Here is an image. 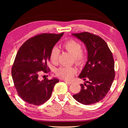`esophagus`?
<instances>
[{
    "label": "esophagus",
    "mask_w": 128,
    "mask_h": 128,
    "mask_svg": "<svg viewBox=\"0 0 128 128\" xmlns=\"http://www.w3.org/2000/svg\"><path fill=\"white\" fill-rule=\"evenodd\" d=\"M65 82H66V84H69V85H71L72 84V81H67V80H65Z\"/></svg>",
    "instance_id": "1"
}]
</instances>
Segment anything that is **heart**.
<instances>
[{
	"label": "heart",
	"instance_id": "1",
	"mask_svg": "<svg viewBox=\"0 0 128 128\" xmlns=\"http://www.w3.org/2000/svg\"><path fill=\"white\" fill-rule=\"evenodd\" d=\"M63 47L68 52L74 56V61L76 64L82 65L85 62V56L84 54L81 53L82 47L78 42L75 40H71L65 43ZM59 55V49L54 47L50 51V59L53 63H56L58 61ZM76 70L73 67H64L62 66L56 70V75L59 77L65 79H69L71 78L73 75L75 74Z\"/></svg>",
	"mask_w": 128,
	"mask_h": 128
}]
</instances>
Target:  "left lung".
<instances>
[{
  "label": "left lung",
  "mask_w": 128,
  "mask_h": 128,
  "mask_svg": "<svg viewBox=\"0 0 128 128\" xmlns=\"http://www.w3.org/2000/svg\"><path fill=\"white\" fill-rule=\"evenodd\" d=\"M72 35L84 43L88 52V61L78 78L88 81L80 84L81 91L73 97L81 104H94L106 96L114 79L112 53L104 40L96 35L86 32Z\"/></svg>",
  "instance_id": "left-lung-1"
}]
</instances>
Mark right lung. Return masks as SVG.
Segmentation results:
<instances>
[{"label": "right lung", "mask_w": 128, "mask_h": 128, "mask_svg": "<svg viewBox=\"0 0 128 128\" xmlns=\"http://www.w3.org/2000/svg\"><path fill=\"white\" fill-rule=\"evenodd\" d=\"M64 33L42 34L28 40L21 46L14 62L12 75L18 96L26 102L39 106L50 98L59 80L53 78L40 80V71L50 70L47 62L50 53Z\"/></svg>", "instance_id": "add662e5"}]
</instances>
